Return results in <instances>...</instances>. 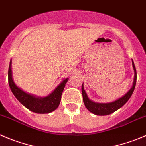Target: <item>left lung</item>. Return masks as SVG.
I'll list each match as a JSON object with an SVG mask.
<instances>
[{"label":"left lung","mask_w":146,"mask_h":146,"mask_svg":"<svg viewBox=\"0 0 146 146\" xmlns=\"http://www.w3.org/2000/svg\"><path fill=\"white\" fill-rule=\"evenodd\" d=\"M132 64H133V67L135 72L134 81H133V86H132L131 89L126 93L124 96L119 98V99L114 101V102H109V103H98V102H93L91 100L89 99V98L87 97V93L84 91V87H83L82 84V92L83 102H84V104L86 108H87V109L90 112L95 114V115H108L113 113L114 112H115L116 110L120 109L121 107H123L127 102V100L130 99L133 91H134L137 80L136 69H135V66L134 62H133V60H132Z\"/></svg>","instance_id":"obj_1"}]
</instances>
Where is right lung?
<instances>
[{"label": "right lung", "instance_id": "right-lung-1", "mask_svg": "<svg viewBox=\"0 0 146 146\" xmlns=\"http://www.w3.org/2000/svg\"><path fill=\"white\" fill-rule=\"evenodd\" d=\"M11 63L12 60H11L8 68V84L16 99L27 109L36 113L46 114L55 110L60 103L62 94L69 78L64 79L48 96L45 98L35 97L25 92L16 85L12 77Z\"/></svg>", "mask_w": 146, "mask_h": 146}]
</instances>
